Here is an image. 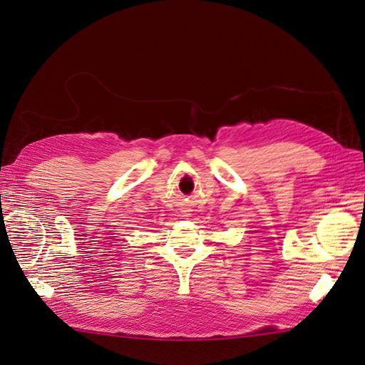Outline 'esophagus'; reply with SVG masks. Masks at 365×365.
Wrapping results in <instances>:
<instances>
[{
  "label": "esophagus",
  "instance_id": "obj_1",
  "mask_svg": "<svg viewBox=\"0 0 365 365\" xmlns=\"http://www.w3.org/2000/svg\"><path fill=\"white\" fill-rule=\"evenodd\" d=\"M190 212H192V210H190L189 207H182V208H180V213H181V216H182V217H189V216H190Z\"/></svg>",
  "mask_w": 365,
  "mask_h": 365
}]
</instances>
